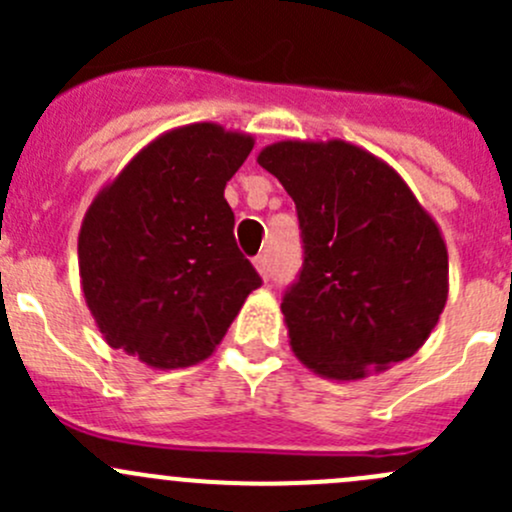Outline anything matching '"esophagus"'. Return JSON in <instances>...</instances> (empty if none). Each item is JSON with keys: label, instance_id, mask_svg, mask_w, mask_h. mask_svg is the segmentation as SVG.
I'll list each match as a JSON object with an SVG mask.
<instances>
[{"label": "esophagus", "instance_id": "1", "mask_svg": "<svg viewBox=\"0 0 512 512\" xmlns=\"http://www.w3.org/2000/svg\"><path fill=\"white\" fill-rule=\"evenodd\" d=\"M252 265H255V270L260 272L262 280H267V277H270V260H267V255H257L255 260H252Z\"/></svg>", "mask_w": 512, "mask_h": 512}]
</instances>
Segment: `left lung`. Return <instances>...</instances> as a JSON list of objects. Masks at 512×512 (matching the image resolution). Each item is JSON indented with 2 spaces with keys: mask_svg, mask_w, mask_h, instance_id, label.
Instances as JSON below:
<instances>
[{
  "mask_svg": "<svg viewBox=\"0 0 512 512\" xmlns=\"http://www.w3.org/2000/svg\"><path fill=\"white\" fill-rule=\"evenodd\" d=\"M297 205L299 280L282 299L289 347L314 374L356 381L414 356L448 299L441 227L374 153L277 141L257 153Z\"/></svg>",
  "mask_w": 512,
  "mask_h": 512,
  "instance_id": "1",
  "label": "left lung"
}]
</instances>
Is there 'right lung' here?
I'll return each mask as SVG.
<instances>
[{
	"mask_svg": "<svg viewBox=\"0 0 512 512\" xmlns=\"http://www.w3.org/2000/svg\"><path fill=\"white\" fill-rule=\"evenodd\" d=\"M255 138L188 123L143 146L91 200L79 232L86 307L111 349L151 369L213 356L262 285L237 250L225 185Z\"/></svg>",
	"mask_w": 512,
	"mask_h": 512,
	"instance_id": "right-lung-1",
	"label": "right lung"
}]
</instances>
